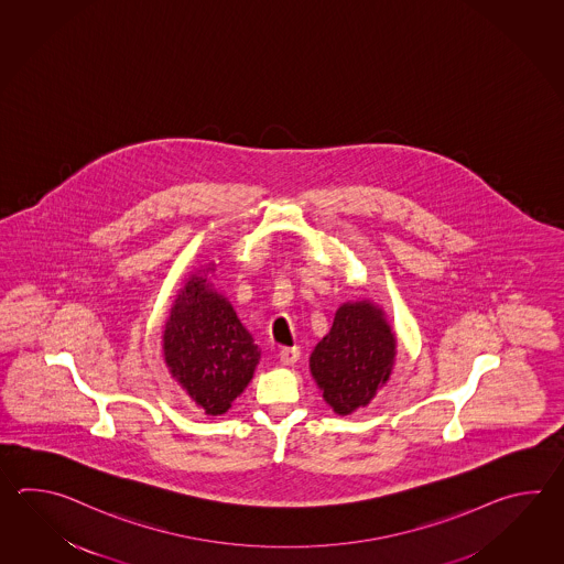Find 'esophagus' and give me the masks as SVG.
<instances>
[{
	"label": "esophagus",
	"instance_id": "esophagus-1",
	"mask_svg": "<svg viewBox=\"0 0 564 564\" xmlns=\"http://www.w3.org/2000/svg\"><path fill=\"white\" fill-rule=\"evenodd\" d=\"M300 359L299 347H284L280 350V360L282 365H294Z\"/></svg>",
	"mask_w": 564,
	"mask_h": 564
}]
</instances>
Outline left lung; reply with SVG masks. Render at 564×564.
Here are the masks:
<instances>
[{
	"label": "left lung",
	"instance_id": "left-lung-1",
	"mask_svg": "<svg viewBox=\"0 0 564 564\" xmlns=\"http://www.w3.org/2000/svg\"><path fill=\"white\" fill-rule=\"evenodd\" d=\"M395 335L367 300L343 304L311 355L312 377L338 415L365 408L391 375Z\"/></svg>",
	"mask_w": 564,
	"mask_h": 564
}]
</instances>
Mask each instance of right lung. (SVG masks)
<instances>
[{
  "label": "right lung",
  "instance_id": "obj_1",
  "mask_svg": "<svg viewBox=\"0 0 564 564\" xmlns=\"http://www.w3.org/2000/svg\"><path fill=\"white\" fill-rule=\"evenodd\" d=\"M204 270L171 308L163 350L169 371L207 415L226 413L252 381L260 348Z\"/></svg>",
  "mask_w": 564,
  "mask_h": 564
}]
</instances>
